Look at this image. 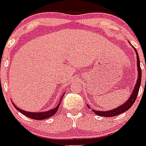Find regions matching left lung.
Segmentation results:
<instances>
[{"label": "left lung", "mask_w": 146, "mask_h": 146, "mask_svg": "<svg viewBox=\"0 0 146 146\" xmlns=\"http://www.w3.org/2000/svg\"><path fill=\"white\" fill-rule=\"evenodd\" d=\"M134 50L136 54V60H137V70H138V75H137V80H136V85H135V87H134L133 91L131 93L130 96H129V99L127 100V102H125L124 104H121L120 107H117L116 108H113L112 110H110V111H96L95 109L92 110L94 113L97 114L98 116H102V117H114V116H117L118 114H120V113H123V112H126L127 111H128L130 108L132 107V105L134 104V102L136 101V97L138 96L139 90V87H140L141 85V78H142V70L140 68V61H139V54L137 50H136V48H134ZM87 106H89L87 104Z\"/></svg>", "instance_id": "obj_1"}]
</instances>
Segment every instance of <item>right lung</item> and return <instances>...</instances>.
Returning a JSON list of instances; mask_svg holds the SVG:
<instances>
[{"instance_id": "1", "label": "right lung", "mask_w": 146, "mask_h": 146, "mask_svg": "<svg viewBox=\"0 0 146 146\" xmlns=\"http://www.w3.org/2000/svg\"><path fill=\"white\" fill-rule=\"evenodd\" d=\"M64 93L63 94V96L62 97L60 98V101L59 104H57V106L55 107L54 108H52L49 110V111H42V112H29V111H24V110H22V109L19 108L18 107H17L13 103V104L14 105L15 108L17 109V111H19L20 113H22L23 114H24L26 117H28L29 118H32V119H34V120H44V119H47V118L50 117L51 116H53L54 114L57 111L58 108H59L60 104V102H61L62 98L64 97Z\"/></svg>"}]
</instances>
